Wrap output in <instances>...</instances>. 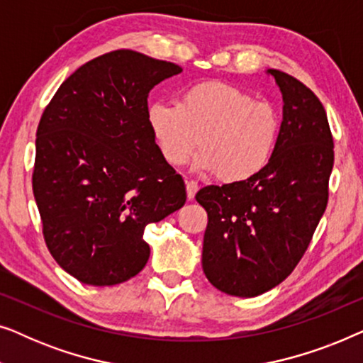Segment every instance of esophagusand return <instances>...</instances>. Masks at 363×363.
Returning a JSON list of instances; mask_svg holds the SVG:
<instances>
[{
    "instance_id": "obj_1",
    "label": "esophagus",
    "mask_w": 363,
    "mask_h": 363,
    "mask_svg": "<svg viewBox=\"0 0 363 363\" xmlns=\"http://www.w3.org/2000/svg\"><path fill=\"white\" fill-rule=\"evenodd\" d=\"M198 191V183L196 182H186V196L188 200H193Z\"/></svg>"
}]
</instances>
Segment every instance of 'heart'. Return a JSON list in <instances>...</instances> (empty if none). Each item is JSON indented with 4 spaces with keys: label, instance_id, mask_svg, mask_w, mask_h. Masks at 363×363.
I'll use <instances>...</instances> for the list:
<instances>
[{
    "label": "heart",
    "instance_id": "1",
    "mask_svg": "<svg viewBox=\"0 0 363 363\" xmlns=\"http://www.w3.org/2000/svg\"><path fill=\"white\" fill-rule=\"evenodd\" d=\"M147 125L163 160L183 167L196 152V170L241 183L269 165L281 130L279 113L242 89L220 81L185 87L178 102H152Z\"/></svg>",
    "mask_w": 363,
    "mask_h": 363
}]
</instances>
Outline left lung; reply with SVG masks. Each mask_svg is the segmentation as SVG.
Listing matches in <instances>:
<instances>
[{
	"mask_svg": "<svg viewBox=\"0 0 363 363\" xmlns=\"http://www.w3.org/2000/svg\"><path fill=\"white\" fill-rule=\"evenodd\" d=\"M282 94L274 155L247 182L205 186L203 271L216 289L255 297L281 284L304 256L329 200L334 140L325 108L289 74L266 71Z\"/></svg>",
	"mask_w": 363,
	"mask_h": 363,
	"instance_id": "8db88e82",
	"label": "left lung"
}]
</instances>
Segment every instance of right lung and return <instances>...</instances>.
Listing matches in <instances>:
<instances>
[{
	"mask_svg": "<svg viewBox=\"0 0 363 363\" xmlns=\"http://www.w3.org/2000/svg\"><path fill=\"white\" fill-rule=\"evenodd\" d=\"M182 67L118 49L61 84L36 132L33 191L48 250L89 286H116L145 267L148 223L180 210L183 178L147 125V99Z\"/></svg>",
	"mask_w": 363,
	"mask_h": 363,
	"instance_id": "add662e5",
	"label": "right lung"
}]
</instances>
